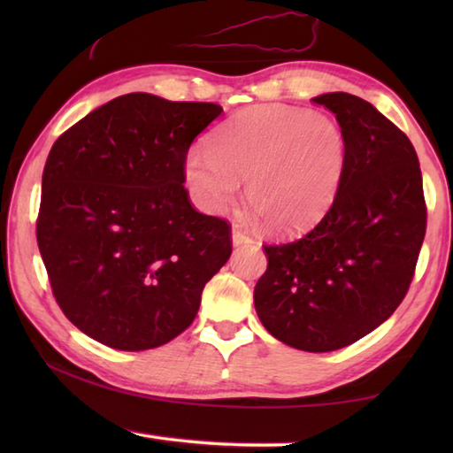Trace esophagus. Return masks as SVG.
I'll use <instances>...</instances> for the list:
<instances>
[{
    "label": "esophagus",
    "instance_id": "1",
    "mask_svg": "<svg viewBox=\"0 0 453 453\" xmlns=\"http://www.w3.org/2000/svg\"><path fill=\"white\" fill-rule=\"evenodd\" d=\"M232 242L234 245H243V243H254V237H250L245 232H242L240 227H234L232 232Z\"/></svg>",
    "mask_w": 453,
    "mask_h": 453
}]
</instances>
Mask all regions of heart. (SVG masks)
I'll return each mask as SVG.
<instances>
[{
    "instance_id": "heart-1",
    "label": "heart",
    "mask_w": 453,
    "mask_h": 453,
    "mask_svg": "<svg viewBox=\"0 0 453 453\" xmlns=\"http://www.w3.org/2000/svg\"><path fill=\"white\" fill-rule=\"evenodd\" d=\"M346 142L332 119L288 105L237 111L191 151L186 181L205 210H224L245 181V199L267 229L297 234L332 208L340 189Z\"/></svg>"
}]
</instances>
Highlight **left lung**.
I'll return each instance as SVG.
<instances>
[{"instance_id":"8db88e82","label":"left lung","mask_w":453,"mask_h":453,"mask_svg":"<svg viewBox=\"0 0 453 453\" xmlns=\"http://www.w3.org/2000/svg\"><path fill=\"white\" fill-rule=\"evenodd\" d=\"M335 113L346 164L332 208L300 240L267 243L254 303L264 327L303 351H334L383 324L408 294L427 208L413 150L400 127L365 102L313 97Z\"/></svg>"}]
</instances>
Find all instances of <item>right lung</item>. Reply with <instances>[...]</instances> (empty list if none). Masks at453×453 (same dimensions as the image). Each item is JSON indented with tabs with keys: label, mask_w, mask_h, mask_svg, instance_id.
Returning <instances> with one entry per match:
<instances>
[{
	"label": "right lung",
	"mask_w": 453,
	"mask_h": 453,
	"mask_svg": "<svg viewBox=\"0 0 453 453\" xmlns=\"http://www.w3.org/2000/svg\"><path fill=\"white\" fill-rule=\"evenodd\" d=\"M221 111L137 91L53 143L37 245L61 311L107 348L142 351L178 337L232 256V226L199 213L183 188L189 145Z\"/></svg>",
	"instance_id": "right-lung-1"
}]
</instances>
